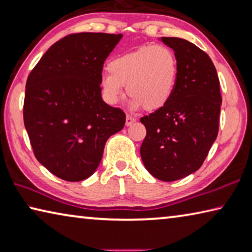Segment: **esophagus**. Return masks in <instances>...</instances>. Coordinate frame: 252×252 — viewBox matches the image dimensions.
Returning a JSON list of instances; mask_svg holds the SVG:
<instances>
[{
    "instance_id": "1",
    "label": "esophagus",
    "mask_w": 252,
    "mask_h": 252,
    "mask_svg": "<svg viewBox=\"0 0 252 252\" xmlns=\"http://www.w3.org/2000/svg\"><path fill=\"white\" fill-rule=\"evenodd\" d=\"M135 122H136V118L135 117L130 116V115H127V116H126V125L127 126H130L131 124L135 123Z\"/></svg>"
}]
</instances>
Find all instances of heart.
<instances>
[{
	"label": "heart",
	"instance_id": "heart-1",
	"mask_svg": "<svg viewBox=\"0 0 252 252\" xmlns=\"http://www.w3.org/2000/svg\"><path fill=\"white\" fill-rule=\"evenodd\" d=\"M108 72L101 75L100 87L105 99L116 104L124 87L131 96L130 107L159 109L168 103L177 82L178 63L175 53L164 45H146L115 57Z\"/></svg>",
	"mask_w": 252,
	"mask_h": 252
}]
</instances>
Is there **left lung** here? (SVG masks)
I'll use <instances>...</instances> for the list:
<instances>
[{
  "instance_id": "obj_1",
  "label": "left lung",
  "mask_w": 252,
  "mask_h": 252,
  "mask_svg": "<svg viewBox=\"0 0 252 252\" xmlns=\"http://www.w3.org/2000/svg\"><path fill=\"white\" fill-rule=\"evenodd\" d=\"M161 41L177 57V82L168 103L140 118L147 131L140 156L154 177L174 182L205 161L218 135L222 98L217 70L204 51L184 38Z\"/></svg>"
}]
</instances>
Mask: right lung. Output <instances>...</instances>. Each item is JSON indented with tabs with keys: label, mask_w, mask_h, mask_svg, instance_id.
Wrapping results in <instances>:
<instances>
[{
	"label": "right lung",
	"mask_w": 252,
	"mask_h": 252,
	"mask_svg": "<svg viewBox=\"0 0 252 252\" xmlns=\"http://www.w3.org/2000/svg\"><path fill=\"white\" fill-rule=\"evenodd\" d=\"M122 34L75 33L48 48L26 81L23 118L36 159L66 182L95 173L126 115L101 99L104 62Z\"/></svg>",
	"instance_id": "right-lung-1"
}]
</instances>
